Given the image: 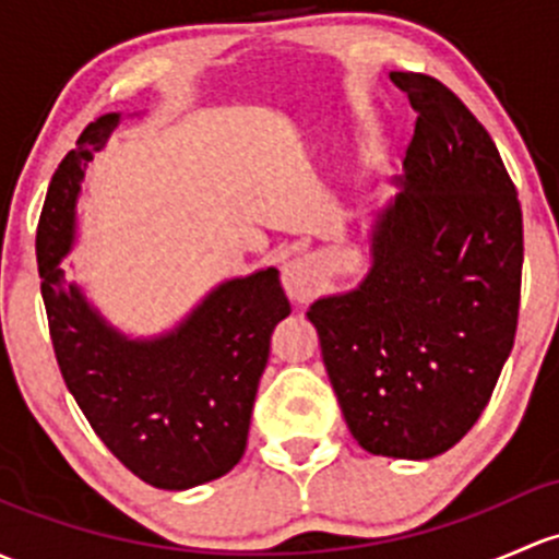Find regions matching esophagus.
Instances as JSON below:
<instances>
[{
    "instance_id": "obj_1",
    "label": "esophagus",
    "mask_w": 559,
    "mask_h": 559,
    "mask_svg": "<svg viewBox=\"0 0 559 559\" xmlns=\"http://www.w3.org/2000/svg\"><path fill=\"white\" fill-rule=\"evenodd\" d=\"M321 264L313 254L295 257L292 262H286L284 267V289L286 295L297 302H308V299L316 297V292L321 289Z\"/></svg>"
}]
</instances>
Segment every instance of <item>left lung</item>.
I'll return each mask as SVG.
<instances>
[{"label":"left lung","mask_w":559,"mask_h":559,"mask_svg":"<svg viewBox=\"0 0 559 559\" xmlns=\"http://www.w3.org/2000/svg\"><path fill=\"white\" fill-rule=\"evenodd\" d=\"M418 111L372 267L308 319L350 433L372 455H442L479 420L514 345L522 209L485 126L428 74L391 72Z\"/></svg>","instance_id":"obj_1"}]
</instances>
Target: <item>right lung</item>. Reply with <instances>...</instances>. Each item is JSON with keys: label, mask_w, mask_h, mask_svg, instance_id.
Instances as JSON below:
<instances>
[{"label": "right lung", "mask_w": 559, "mask_h": 559, "mask_svg": "<svg viewBox=\"0 0 559 559\" xmlns=\"http://www.w3.org/2000/svg\"><path fill=\"white\" fill-rule=\"evenodd\" d=\"M117 122H91L52 174L37 227L47 324L63 383L111 455L146 485L187 490L243 455L270 334L292 305L267 267L216 286L174 332L131 340L67 284L80 181Z\"/></svg>", "instance_id": "right-lung-1"}]
</instances>
